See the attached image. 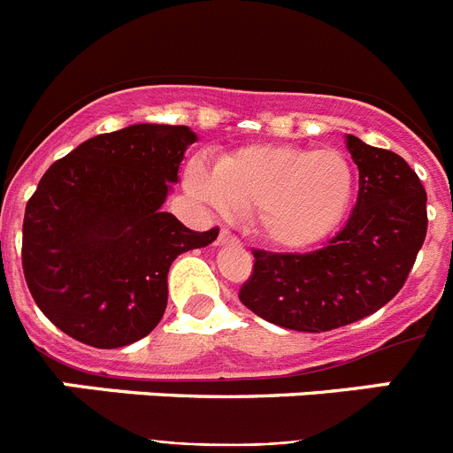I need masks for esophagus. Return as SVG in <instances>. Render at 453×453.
Wrapping results in <instances>:
<instances>
[{
	"label": "esophagus",
	"mask_w": 453,
	"mask_h": 453,
	"mask_svg": "<svg viewBox=\"0 0 453 453\" xmlns=\"http://www.w3.org/2000/svg\"><path fill=\"white\" fill-rule=\"evenodd\" d=\"M240 240L229 229H222L218 235V245H238Z\"/></svg>",
	"instance_id": "esophagus-1"
}]
</instances>
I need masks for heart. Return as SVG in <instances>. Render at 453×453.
Returning <instances> with one entry per match:
<instances>
[{"instance_id":"1","label":"heart","mask_w":453,"mask_h":453,"mask_svg":"<svg viewBox=\"0 0 453 453\" xmlns=\"http://www.w3.org/2000/svg\"><path fill=\"white\" fill-rule=\"evenodd\" d=\"M186 186L218 213H247L251 229L270 245L302 250L345 218L356 172L342 151L250 145L222 156L215 167L192 161Z\"/></svg>"}]
</instances>
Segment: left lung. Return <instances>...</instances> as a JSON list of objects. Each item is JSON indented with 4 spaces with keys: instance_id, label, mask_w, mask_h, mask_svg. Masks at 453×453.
<instances>
[{
    "instance_id": "1",
    "label": "left lung",
    "mask_w": 453,
    "mask_h": 453,
    "mask_svg": "<svg viewBox=\"0 0 453 453\" xmlns=\"http://www.w3.org/2000/svg\"><path fill=\"white\" fill-rule=\"evenodd\" d=\"M358 199L345 229L308 254L254 251L240 288L251 313L283 329L319 334L386 306L406 283L426 238V190L395 151L347 135Z\"/></svg>"
}]
</instances>
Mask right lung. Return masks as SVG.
Listing matches in <instances>:
<instances>
[{"instance_id": "right-lung-1", "label": "right lung", "mask_w": 453, "mask_h": 453, "mask_svg": "<svg viewBox=\"0 0 453 453\" xmlns=\"http://www.w3.org/2000/svg\"><path fill=\"white\" fill-rule=\"evenodd\" d=\"M195 140L188 127L131 124L86 140L42 174L24 211L22 267L63 334L115 349L161 322L174 258L219 234L190 231L161 208Z\"/></svg>"}]
</instances>
